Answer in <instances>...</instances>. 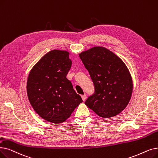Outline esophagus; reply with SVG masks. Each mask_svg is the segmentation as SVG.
<instances>
[{
	"label": "esophagus",
	"instance_id": "obj_1",
	"mask_svg": "<svg viewBox=\"0 0 158 158\" xmlns=\"http://www.w3.org/2000/svg\"><path fill=\"white\" fill-rule=\"evenodd\" d=\"M81 98H82V99H83V101H85L86 100V95H81Z\"/></svg>",
	"mask_w": 158,
	"mask_h": 158
}]
</instances>
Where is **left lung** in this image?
Returning <instances> with one entry per match:
<instances>
[{
    "label": "left lung",
    "mask_w": 158,
    "mask_h": 158,
    "mask_svg": "<svg viewBox=\"0 0 158 158\" xmlns=\"http://www.w3.org/2000/svg\"><path fill=\"white\" fill-rule=\"evenodd\" d=\"M79 57L93 81L95 92L85 104L99 117L109 118L121 113L131 98L133 84L124 62L105 47L81 52Z\"/></svg>",
    "instance_id": "8db88e82"
}]
</instances>
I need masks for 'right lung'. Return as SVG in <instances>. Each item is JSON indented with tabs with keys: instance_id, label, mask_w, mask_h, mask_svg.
Instances as JSON below:
<instances>
[{
	"instance_id": "add662e5",
	"label": "right lung",
	"mask_w": 158,
	"mask_h": 158,
	"mask_svg": "<svg viewBox=\"0 0 158 158\" xmlns=\"http://www.w3.org/2000/svg\"><path fill=\"white\" fill-rule=\"evenodd\" d=\"M72 66L69 52L53 50L34 66L27 80V94L34 110L43 119L61 123L83 102L66 75Z\"/></svg>"
}]
</instances>
